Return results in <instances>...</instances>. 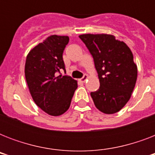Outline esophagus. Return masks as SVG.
I'll return each instance as SVG.
<instances>
[{"instance_id":"34e87169","label":"esophagus","mask_w":155,"mask_h":155,"mask_svg":"<svg viewBox=\"0 0 155 155\" xmlns=\"http://www.w3.org/2000/svg\"><path fill=\"white\" fill-rule=\"evenodd\" d=\"M87 80V75H84V77L81 78V79H80V81L81 83H84Z\"/></svg>"}]
</instances>
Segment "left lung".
<instances>
[{
    "label": "left lung",
    "instance_id": "1",
    "mask_svg": "<svg viewBox=\"0 0 155 155\" xmlns=\"http://www.w3.org/2000/svg\"><path fill=\"white\" fill-rule=\"evenodd\" d=\"M79 37L93 57L100 88L91 92L95 106L105 114L119 112L131 97L137 67L131 50L123 41L107 34H84Z\"/></svg>",
    "mask_w": 155,
    "mask_h": 155
}]
</instances>
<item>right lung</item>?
<instances>
[{
  "label": "right lung",
  "instance_id": "1",
  "mask_svg": "<svg viewBox=\"0 0 155 155\" xmlns=\"http://www.w3.org/2000/svg\"><path fill=\"white\" fill-rule=\"evenodd\" d=\"M69 42L68 36L51 35L38 44L26 56L25 76L34 101L45 113L57 117L66 113L77 81L68 75H56L65 70L63 50Z\"/></svg>",
  "mask_w": 155,
  "mask_h": 155
}]
</instances>
